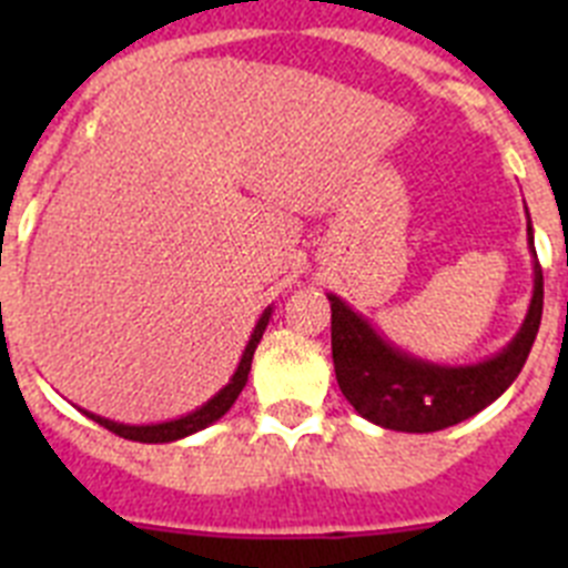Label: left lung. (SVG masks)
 Instances as JSON below:
<instances>
[{
	"label": "left lung",
	"mask_w": 568,
	"mask_h": 568,
	"mask_svg": "<svg viewBox=\"0 0 568 568\" xmlns=\"http://www.w3.org/2000/svg\"><path fill=\"white\" fill-rule=\"evenodd\" d=\"M529 247L535 258V290L524 327L509 346L480 364L440 366L400 353L338 295H329L335 378L355 413L395 433H438L500 398L524 369L544 315V270L535 253L531 222Z\"/></svg>",
	"instance_id": "obj_1"
}]
</instances>
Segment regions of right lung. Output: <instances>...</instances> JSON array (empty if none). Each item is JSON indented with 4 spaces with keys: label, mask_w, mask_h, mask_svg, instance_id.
Wrapping results in <instances>:
<instances>
[{
    "label": "right lung",
    "mask_w": 568,
    "mask_h": 568,
    "mask_svg": "<svg viewBox=\"0 0 568 568\" xmlns=\"http://www.w3.org/2000/svg\"><path fill=\"white\" fill-rule=\"evenodd\" d=\"M270 315H273V307L264 310V315H261L258 324H255L253 335H250L247 346H244V355H241V361H239V369H235V373H233L230 384L224 386L222 393H215L213 398L207 400V404L199 406L195 413L182 415V418H175V420H164V424H148V426L115 424V420H108V418H102V415H93V413H84V415H88L90 420H97L99 426H104V429H110V433H113V435H119V438L139 440V444H170V440L187 438V435L199 433V429H204V426L215 424V420L222 418V415L227 413L230 406L235 404L239 393H241V389H244V384H247L250 366H253L255 346H258L261 335H264V329H267Z\"/></svg>",
    "instance_id": "obj_1"
}]
</instances>
